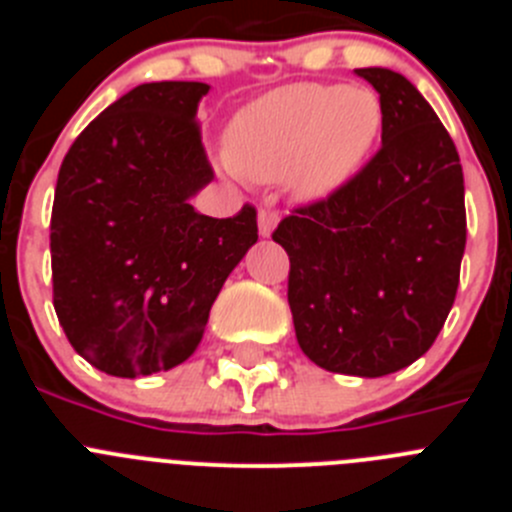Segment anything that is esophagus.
<instances>
[{"mask_svg":"<svg viewBox=\"0 0 512 512\" xmlns=\"http://www.w3.org/2000/svg\"><path fill=\"white\" fill-rule=\"evenodd\" d=\"M277 220H279V212H274V210H261L259 212V230H261V235H264V238H269L271 230H274V225H277Z\"/></svg>","mask_w":512,"mask_h":512,"instance_id":"34e87169","label":"esophagus"}]
</instances>
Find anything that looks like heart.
I'll list each match as a JSON object with an SVG mask.
<instances>
[{"label":"heart","instance_id":"1","mask_svg":"<svg viewBox=\"0 0 512 512\" xmlns=\"http://www.w3.org/2000/svg\"><path fill=\"white\" fill-rule=\"evenodd\" d=\"M382 128L374 89L289 84L238 112L228 130V171L259 182L287 176L300 200H323L359 174Z\"/></svg>","mask_w":512,"mask_h":512}]
</instances>
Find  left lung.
<instances>
[{"label":"left lung","mask_w":512,"mask_h":512,"mask_svg":"<svg viewBox=\"0 0 512 512\" xmlns=\"http://www.w3.org/2000/svg\"><path fill=\"white\" fill-rule=\"evenodd\" d=\"M384 107L382 148L271 238L287 251L297 343L336 374L384 377L428 351L454 305L467 246L454 140L408 79L356 69Z\"/></svg>","instance_id":"obj_1"}]
</instances>
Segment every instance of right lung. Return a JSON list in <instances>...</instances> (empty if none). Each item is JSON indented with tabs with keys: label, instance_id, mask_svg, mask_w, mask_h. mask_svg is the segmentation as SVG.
I'll use <instances>...</instances> for the list:
<instances>
[{
	"label": "right lung",
	"instance_id": "obj_1",
	"mask_svg": "<svg viewBox=\"0 0 512 512\" xmlns=\"http://www.w3.org/2000/svg\"><path fill=\"white\" fill-rule=\"evenodd\" d=\"M202 81L140 84L81 130L51 215L53 307L79 356L146 377L194 354L225 279L259 241L256 210L200 215L215 179L202 146Z\"/></svg>",
	"mask_w": 512,
	"mask_h": 512
}]
</instances>
